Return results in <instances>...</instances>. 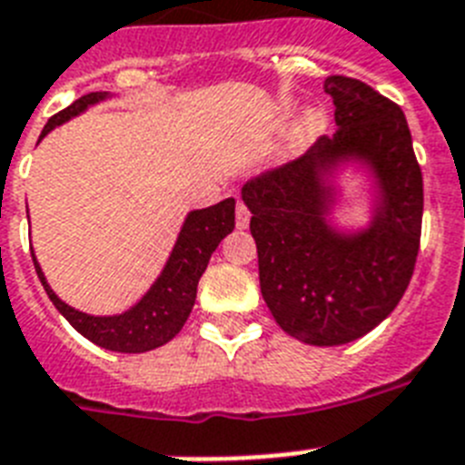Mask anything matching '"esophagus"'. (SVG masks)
Returning a JSON list of instances; mask_svg holds the SVG:
<instances>
[{"mask_svg": "<svg viewBox=\"0 0 465 465\" xmlns=\"http://www.w3.org/2000/svg\"><path fill=\"white\" fill-rule=\"evenodd\" d=\"M248 224H251V210L245 208L243 201H239L236 203V226H239V229H245Z\"/></svg>", "mask_w": 465, "mask_h": 465, "instance_id": "esophagus-1", "label": "esophagus"}]
</instances>
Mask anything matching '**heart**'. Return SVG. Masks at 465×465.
<instances>
[{"label": "heart", "mask_w": 465, "mask_h": 465, "mask_svg": "<svg viewBox=\"0 0 465 465\" xmlns=\"http://www.w3.org/2000/svg\"><path fill=\"white\" fill-rule=\"evenodd\" d=\"M323 127H326V115L319 108H307V111L300 113L291 132H288V153H300L302 148L312 146L323 132Z\"/></svg>", "instance_id": "heart-1"}]
</instances>
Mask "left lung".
<instances>
[{"label": "left lung", "instance_id": "8db88e82", "mask_svg": "<svg viewBox=\"0 0 465 465\" xmlns=\"http://www.w3.org/2000/svg\"><path fill=\"white\" fill-rule=\"evenodd\" d=\"M335 106L333 136L302 158L252 177L241 189L252 213L260 288L272 317L307 345L333 347L366 335L395 310L411 281L423 220V174L397 104L361 80L323 82ZM357 159L372 170V224L342 234L325 222L328 177Z\"/></svg>", "mask_w": 465, "mask_h": 465}]
</instances>
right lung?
<instances>
[{"label":"right lung","mask_w":465,"mask_h":465,"mask_svg":"<svg viewBox=\"0 0 465 465\" xmlns=\"http://www.w3.org/2000/svg\"><path fill=\"white\" fill-rule=\"evenodd\" d=\"M108 96L111 94L106 92H92L80 96L68 108L49 118V123L42 130V136L49 134L56 124H64L65 120L75 118L82 111H87L89 106L108 99ZM233 210H236V201L226 198L217 205L193 210V213L186 214L177 243L170 252V260L151 286V291L132 310L115 314V317H92V314H84L75 307L65 305L64 300L52 291V286L46 283L42 267L35 260V252L33 262L54 307L68 319L70 326L77 333L84 335L94 345L106 347L113 352H148V350H155V347L173 341L189 319L193 302H196L198 281L208 267L210 255L226 233L233 232V224H236Z\"/></svg>","instance_id":"obj_1"}]
</instances>
